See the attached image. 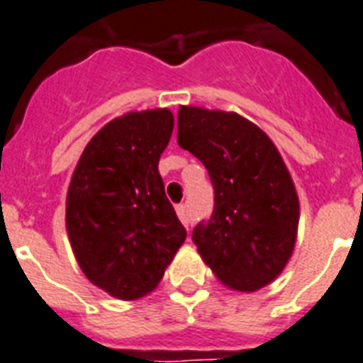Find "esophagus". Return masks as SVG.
<instances>
[{"instance_id": "1", "label": "esophagus", "mask_w": 363, "mask_h": 363, "mask_svg": "<svg viewBox=\"0 0 363 363\" xmlns=\"http://www.w3.org/2000/svg\"><path fill=\"white\" fill-rule=\"evenodd\" d=\"M177 215H179V218H181V222L184 224V226H190L192 224V220H190V215H188V209L186 205H177Z\"/></svg>"}]
</instances>
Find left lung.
<instances>
[{
	"instance_id": "8db88e82",
	"label": "left lung",
	"mask_w": 363,
	"mask_h": 363,
	"mask_svg": "<svg viewBox=\"0 0 363 363\" xmlns=\"http://www.w3.org/2000/svg\"><path fill=\"white\" fill-rule=\"evenodd\" d=\"M177 143L209 171L215 207L192 241L232 290L269 284L294 250L299 201L281 154L258 125L235 113L181 107Z\"/></svg>"
}]
</instances>
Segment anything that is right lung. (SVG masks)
Returning <instances> with one entry per match:
<instances>
[{
    "mask_svg": "<svg viewBox=\"0 0 363 363\" xmlns=\"http://www.w3.org/2000/svg\"><path fill=\"white\" fill-rule=\"evenodd\" d=\"M171 133L167 109L115 118L88 143L71 179L65 224L77 262L124 301L152 292L186 239L158 171Z\"/></svg>",
    "mask_w": 363,
    "mask_h": 363,
    "instance_id": "right-lung-1",
    "label": "right lung"
}]
</instances>
